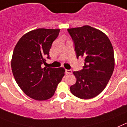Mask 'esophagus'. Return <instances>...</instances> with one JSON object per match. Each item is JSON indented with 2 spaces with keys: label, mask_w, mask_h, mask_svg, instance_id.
<instances>
[{
  "label": "esophagus",
  "mask_w": 127,
  "mask_h": 127,
  "mask_svg": "<svg viewBox=\"0 0 127 127\" xmlns=\"http://www.w3.org/2000/svg\"><path fill=\"white\" fill-rule=\"evenodd\" d=\"M66 74H71L72 73V71L71 70H66Z\"/></svg>",
  "instance_id": "obj_1"
}]
</instances>
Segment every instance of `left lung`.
Masks as SVG:
<instances>
[{
    "mask_svg": "<svg viewBox=\"0 0 127 127\" xmlns=\"http://www.w3.org/2000/svg\"><path fill=\"white\" fill-rule=\"evenodd\" d=\"M67 30L74 41L77 58H85L83 69L73 71L77 81L70 91L79 98H94L104 90L114 71L112 45L105 33L90 25Z\"/></svg>",
    "mask_w": 127,
    "mask_h": 127,
    "instance_id": "1",
    "label": "left lung"
}]
</instances>
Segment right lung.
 Wrapping results in <instances>:
<instances>
[{
	"instance_id": "1",
	"label": "right lung",
	"mask_w": 127,
	"mask_h": 127,
	"mask_svg": "<svg viewBox=\"0 0 127 127\" xmlns=\"http://www.w3.org/2000/svg\"><path fill=\"white\" fill-rule=\"evenodd\" d=\"M60 29H37L21 37L13 50L12 72L21 90L31 98L43 101L54 96L64 75L63 68L41 67Z\"/></svg>"
}]
</instances>
